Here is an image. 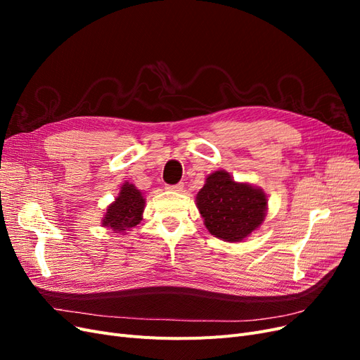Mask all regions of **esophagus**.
<instances>
[{
  "mask_svg": "<svg viewBox=\"0 0 360 360\" xmlns=\"http://www.w3.org/2000/svg\"><path fill=\"white\" fill-rule=\"evenodd\" d=\"M183 188H184L183 183H179V184H168V186H167L168 191H174V192H181Z\"/></svg>",
  "mask_w": 360,
  "mask_h": 360,
  "instance_id": "34e87169",
  "label": "esophagus"
}]
</instances>
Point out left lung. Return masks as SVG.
<instances>
[{
  "instance_id": "1",
  "label": "left lung",
  "mask_w": 360,
  "mask_h": 360,
  "mask_svg": "<svg viewBox=\"0 0 360 360\" xmlns=\"http://www.w3.org/2000/svg\"><path fill=\"white\" fill-rule=\"evenodd\" d=\"M204 225L225 242H242L263 224L267 195L249 183H237L226 171H214L197 193Z\"/></svg>"
}]
</instances>
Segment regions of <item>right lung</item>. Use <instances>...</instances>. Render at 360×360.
<instances>
[{"instance_id": "right-lung-1", "label": "right lung", "mask_w": 360, "mask_h": 360, "mask_svg": "<svg viewBox=\"0 0 360 360\" xmlns=\"http://www.w3.org/2000/svg\"><path fill=\"white\" fill-rule=\"evenodd\" d=\"M144 207L146 198L143 192L126 181L115 201L108 205L102 226H108L115 233H126L143 219Z\"/></svg>"}]
</instances>
